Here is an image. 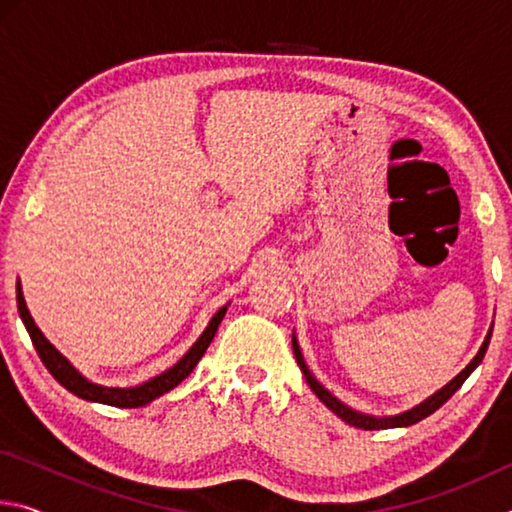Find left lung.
I'll use <instances>...</instances> for the list:
<instances>
[{"instance_id":"8db88e82","label":"left lung","mask_w":512,"mask_h":512,"mask_svg":"<svg viewBox=\"0 0 512 512\" xmlns=\"http://www.w3.org/2000/svg\"><path fill=\"white\" fill-rule=\"evenodd\" d=\"M490 336H492V329L488 332V336H485V341H483V345H481L479 354H476V357L470 361V366H467V368L461 372V375H456L452 381H449L447 386L440 388L438 393H433V395L429 397V400H424L422 404H418V406H415V409H411V411L395 415V418H372V415H361V413H357V411H352L350 406L341 404L339 400H336V397H334L332 393L325 391V388L320 386L318 381H316V377L311 375V372H309L307 363H305V359H302V354H300V348H298L296 336H293L291 343H293V354H296V361H298V366H300V370H302V375H305V379H307V384H309L311 391H314V393L318 395V400L323 402V404L327 406V409H332L336 415H339L341 420H345L348 424H352V427H359V429L372 431V429L409 427V424L420 422L422 418H427V415H431L433 411H438L440 406H443V404L449 400V397H452V395L458 391V388L463 386V381H465L467 377H470V372H472L476 366H479L481 359L485 357V350H488Z\"/></svg>"}]
</instances>
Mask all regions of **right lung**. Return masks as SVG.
Returning <instances> with one entry per match:
<instances>
[{
    "instance_id": "1",
    "label": "right lung",
    "mask_w": 512,
    "mask_h": 512,
    "mask_svg": "<svg viewBox=\"0 0 512 512\" xmlns=\"http://www.w3.org/2000/svg\"><path fill=\"white\" fill-rule=\"evenodd\" d=\"M17 309H20V316H22V323L27 327V332L31 336L33 345H36V352L38 357L45 363V368L54 375V379L58 381L60 386H65L69 393H74L76 397H81V400H88V402H99V404H108V406H117V409H137V406H144L153 402L155 397H160L164 393H169L173 386H178L180 381H183L189 372L196 368V363L201 361V357L205 354V350L210 348V343L214 339L216 329H219L221 320L225 316V309L228 307H221L216 314L212 316L210 325L205 327V332L201 334V339H198L192 350H189L183 359H180L176 366L169 368L167 372H162V375L153 377L146 381L142 386H135V388H108V386H97L88 381L85 377H81L79 372L72 368V363H69L63 354H60L54 345H51L45 334L40 332L38 325L33 323V318L27 309V302H24L22 296V287L20 282H17Z\"/></svg>"
}]
</instances>
